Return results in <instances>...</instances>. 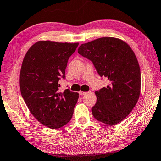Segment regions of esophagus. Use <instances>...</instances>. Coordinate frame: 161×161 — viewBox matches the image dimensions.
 <instances>
[{
  "instance_id": "1",
  "label": "esophagus",
  "mask_w": 161,
  "mask_h": 161,
  "mask_svg": "<svg viewBox=\"0 0 161 161\" xmlns=\"http://www.w3.org/2000/svg\"><path fill=\"white\" fill-rule=\"evenodd\" d=\"M86 93L87 92H85V91H79V95H80V96H83V95H85Z\"/></svg>"
}]
</instances>
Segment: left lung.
<instances>
[{
	"label": "left lung",
	"mask_w": 161,
	"mask_h": 161,
	"mask_svg": "<svg viewBox=\"0 0 161 161\" xmlns=\"http://www.w3.org/2000/svg\"><path fill=\"white\" fill-rule=\"evenodd\" d=\"M78 52L110 82L95 92L93 117L105 124L121 122L134 108L141 92V70L133 50L122 40L104 37L80 45Z\"/></svg>",
	"instance_id": "1"
}]
</instances>
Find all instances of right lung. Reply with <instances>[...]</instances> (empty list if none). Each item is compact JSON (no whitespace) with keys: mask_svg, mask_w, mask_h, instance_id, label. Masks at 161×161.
Instances as JSON below:
<instances>
[{"mask_svg":"<svg viewBox=\"0 0 161 161\" xmlns=\"http://www.w3.org/2000/svg\"><path fill=\"white\" fill-rule=\"evenodd\" d=\"M78 43L41 41L31 47L23 58L20 88L29 110L42 124L52 129L66 125L72 118L78 93L59 91L58 81L65 78L70 56Z\"/></svg>","mask_w":161,"mask_h":161,"instance_id":"obj_1","label":"right lung"}]
</instances>
